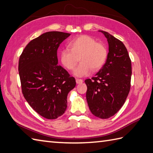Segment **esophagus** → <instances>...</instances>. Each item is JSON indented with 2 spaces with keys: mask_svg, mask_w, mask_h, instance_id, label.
<instances>
[{
  "mask_svg": "<svg viewBox=\"0 0 153 153\" xmlns=\"http://www.w3.org/2000/svg\"><path fill=\"white\" fill-rule=\"evenodd\" d=\"M76 82L77 84H80V83H82L83 81L82 79H76Z\"/></svg>",
  "mask_w": 153,
  "mask_h": 153,
  "instance_id": "1",
  "label": "esophagus"
}]
</instances>
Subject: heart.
<instances>
[{
	"mask_svg": "<svg viewBox=\"0 0 153 153\" xmlns=\"http://www.w3.org/2000/svg\"><path fill=\"white\" fill-rule=\"evenodd\" d=\"M68 51L63 50L60 54V62L66 70H73L80 60V64L74 71V75L83 77L89 75L92 69L99 71L105 65L108 51L106 47L97 43L89 35H80L71 40L68 45Z\"/></svg>",
	"mask_w": 153,
	"mask_h": 153,
	"instance_id": "1",
	"label": "heart"
}]
</instances>
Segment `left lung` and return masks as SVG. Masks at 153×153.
Here are the masks:
<instances>
[{
    "label": "left lung",
    "mask_w": 153,
    "mask_h": 153,
    "mask_svg": "<svg viewBox=\"0 0 153 153\" xmlns=\"http://www.w3.org/2000/svg\"><path fill=\"white\" fill-rule=\"evenodd\" d=\"M108 43L106 63L95 77L85 80L87 101L94 116L102 119L112 117L124 104L130 90L131 62L121 41L108 32L100 31Z\"/></svg>",
    "instance_id": "obj_1"
}]
</instances>
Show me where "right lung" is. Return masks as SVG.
Returning a JSON list of instances; mask_svg holds the SVG:
<instances>
[{
	"label": "right lung",
	"instance_id": "1",
	"mask_svg": "<svg viewBox=\"0 0 153 153\" xmlns=\"http://www.w3.org/2000/svg\"><path fill=\"white\" fill-rule=\"evenodd\" d=\"M70 35L46 32L31 40L19 56L18 70L22 91L29 105L47 119H56L67 108V96L76 79L58 65L57 51Z\"/></svg>",
	"mask_w": 153,
	"mask_h": 153
}]
</instances>
